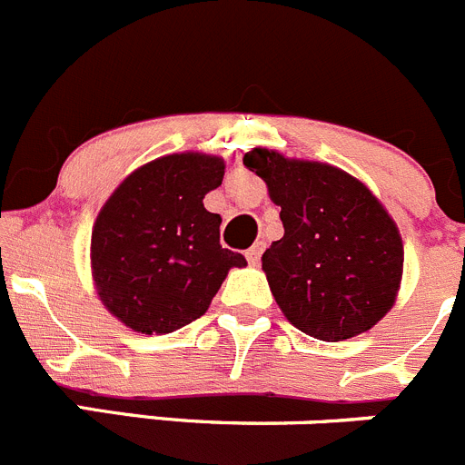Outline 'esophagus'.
<instances>
[{"label":"esophagus","mask_w":465,"mask_h":465,"mask_svg":"<svg viewBox=\"0 0 465 465\" xmlns=\"http://www.w3.org/2000/svg\"><path fill=\"white\" fill-rule=\"evenodd\" d=\"M262 250H263V242H254V245L245 252L247 262L252 263V266H259V262H262Z\"/></svg>","instance_id":"34e87169"}]
</instances>
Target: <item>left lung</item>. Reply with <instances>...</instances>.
<instances>
[{
  "label": "left lung",
  "mask_w": 465,
  "mask_h": 465,
  "mask_svg": "<svg viewBox=\"0 0 465 465\" xmlns=\"http://www.w3.org/2000/svg\"><path fill=\"white\" fill-rule=\"evenodd\" d=\"M280 206L284 236L262 257L272 296L298 331L341 341L397 301L403 242L371 190L332 164L252 149L242 158Z\"/></svg>",
  "instance_id": "left-lung-1"
}]
</instances>
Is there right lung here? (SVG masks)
Segmentation results:
<instances>
[{"mask_svg": "<svg viewBox=\"0 0 465 465\" xmlns=\"http://www.w3.org/2000/svg\"><path fill=\"white\" fill-rule=\"evenodd\" d=\"M224 160L172 153L134 169L110 194L91 232V275L103 305L142 335L199 319L229 268L245 257L220 245L218 213L203 197L223 183Z\"/></svg>", "mask_w": 465, "mask_h": 465, "instance_id": "obj_1", "label": "right lung"}]
</instances>
